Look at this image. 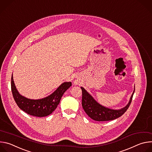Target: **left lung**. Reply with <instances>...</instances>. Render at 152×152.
Listing matches in <instances>:
<instances>
[{
    "label": "left lung",
    "instance_id": "8db88e82",
    "mask_svg": "<svg viewBox=\"0 0 152 152\" xmlns=\"http://www.w3.org/2000/svg\"><path fill=\"white\" fill-rule=\"evenodd\" d=\"M81 89L82 91V105L83 110L91 118L98 121L113 120L121 117L131 104L135 92L134 89L131 99L126 107L120 110H114L100 105L83 88L81 87Z\"/></svg>",
    "mask_w": 152,
    "mask_h": 152
}]
</instances>
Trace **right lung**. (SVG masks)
Instances as JSON below:
<instances>
[{
    "instance_id": "add662e5",
    "label": "right lung",
    "mask_w": 152,
    "mask_h": 152,
    "mask_svg": "<svg viewBox=\"0 0 152 152\" xmlns=\"http://www.w3.org/2000/svg\"><path fill=\"white\" fill-rule=\"evenodd\" d=\"M72 86L71 82H64L49 96L39 100H31L21 96L17 91L11 77V91L18 106L26 113L38 117H46L52 114L60 102L66 91Z\"/></svg>"
}]
</instances>
